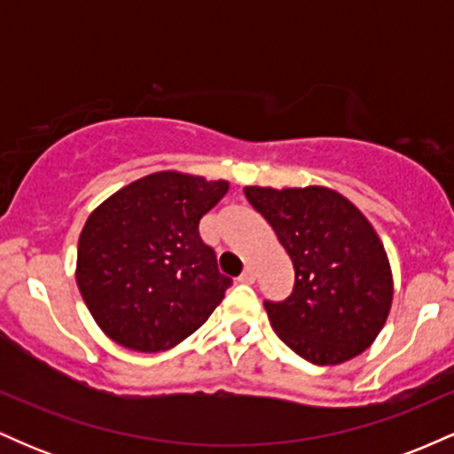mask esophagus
Wrapping results in <instances>:
<instances>
[{"label": "esophagus", "instance_id": "obj_1", "mask_svg": "<svg viewBox=\"0 0 454 454\" xmlns=\"http://www.w3.org/2000/svg\"><path fill=\"white\" fill-rule=\"evenodd\" d=\"M239 281H241V284H254V281H256V270H254V267H245Z\"/></svg>", "mask_w": 454, "mask_h": 454}]
</instances>
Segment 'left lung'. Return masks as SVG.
<instances>
[{"instance_id":"left-lung-1","label":"left lung","mask_w":454,"mask_h":454,"mask_svg":"<svg viewBox=\"0 0 454 454\" xmlns=\"http://www.w3.org/2000/svg\"><path fill=\"white\" fill-rule=\"evenodd\" d=\"M294 267L293 294L264 303L279 340L314 364H340L367 350L393 305V273L378 232L340 192L245 187Z\"/></svg>"}]
</instances>
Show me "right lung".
I'll return each mask as SVG.
<instances>
[{
    "label": "right lung",
    "mask_w": 454,
    "mask_h": 454,
    "mask_svg": "<svg viewBox=\"0 0 454 454\" xmlns=\"http://www.w3.org/2000/svg\"><path fill=\"white\" fill-rule=\"evenodd\" d=\"M228 181L161 170L114 192L78 239L76 284L98 326L137 352L170 350L198 331L232 279L198 223Z\"/></svg>",
    "instance_id": "1"
}]
</instances>
